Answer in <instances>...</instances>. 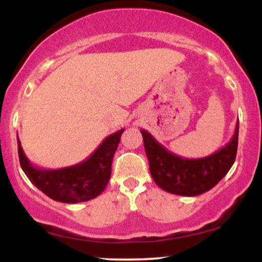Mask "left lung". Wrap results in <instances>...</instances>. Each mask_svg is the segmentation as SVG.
Returning a JSON list of instances; mask_svg holds the SVG:
<instances>
[{
  "label": "left lung",
  "mask_w": 262,
  "mask_h": 262,
  "mask_svg": "<svg viewBox=\"0 0 262 262\" xmlns=\"http://www.w3.org/2000/svg\"><path fill=\"white\" fill-rule=\"evenodd\" d=\"M149 160L150 173L159 187L179 196H198L209 191L227 175L236 158L239 119L233 138L222 149L201 159L179 156L140 129Z\"/></svg>",
  "instance_id": "obj_1"
}]
</instances>
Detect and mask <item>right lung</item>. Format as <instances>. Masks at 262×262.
I'll list each match as a JSON object with an SVG mask.
<instances>
[{"mask_svg":"<svg viewBox=\"0 0 262 262\" xmlns=\"http://www.w3.org/2000/svg\"><path fill=\"white\" fill-rule=\"evenodd\" d=\"M124 129L108 135L86 160L64 169L47 170L33 165L18 139L20 167L35 187L54 201L79 203L100 196L112 172V160Z\"/></svg>","mask_w":262,"mask_h":262,"instance_id":"add662e5","label":"right lung"}]
</instances>
